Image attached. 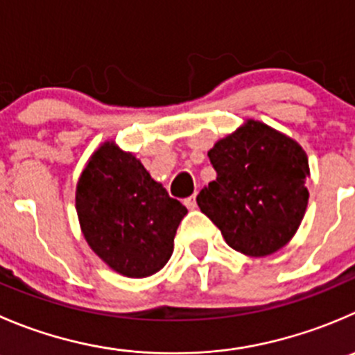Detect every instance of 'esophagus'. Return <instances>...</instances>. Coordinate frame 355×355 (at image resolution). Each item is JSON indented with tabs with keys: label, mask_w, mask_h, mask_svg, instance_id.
Masks as SVG:
<instances>
[{
	"label": "esophagus",
	"mask_w": 355,
	"mask_h": 355,
	"mask_svg": "<svg viewBox=\"0 0 355 355\" xmlns=\"http://www.w3.org/2000/svg\"><path fill=\"white\" fill-rule=\"evenodd\" d=\"M184 205L187 206L189 209H194L196 206H198V202H196V196H191V198L184 199Z\"/></svg>",
	"instance_id": "34e87169"
}]
</instances>
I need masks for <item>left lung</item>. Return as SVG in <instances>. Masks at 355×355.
<instances>
[{
	"label": "left lung",
	"mask_w": 355,
	"mask_h": 355,
	"mask_svg": "<svg viewBox=\"0 0 355 355\" xmlns=\"http://www.w3.org/2000/svg\"><path fill=\"white\" fill-rule=\"evenodd\" d=\"M216 171L196 201L230 248L265 257L297 232L309 202V161L295 140L250 119L208 153Z\"/></svg>",
	"instance_id": "obj_1"
}]
</instances>
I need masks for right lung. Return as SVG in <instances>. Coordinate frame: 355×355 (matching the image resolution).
I'll list each match as a JSON object with an SVG mask.
<instances>
[{
  "label": "right lung",
  "instance_id": "obj_1",
  "mask_svg": "<svg viewBox=\"0 0 355 355\" xmlns=\"http://www.w3.org/2000/svg\"><path fill=\"white\" fill-rule=\"evenodd\" d=\"M79 223L92 250L128 277L166 265L187 208L154 182L144 164L112 142L92 156L76 189Z\"/></svg>",
  "mask_w": 355,
  "mask_h": 355
}]
</instances>
